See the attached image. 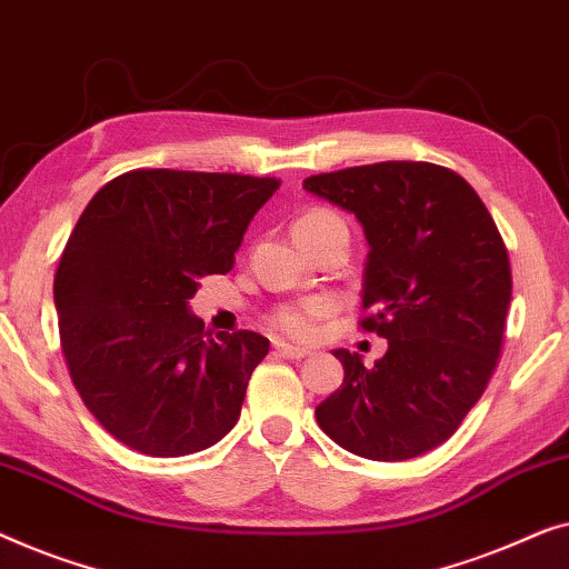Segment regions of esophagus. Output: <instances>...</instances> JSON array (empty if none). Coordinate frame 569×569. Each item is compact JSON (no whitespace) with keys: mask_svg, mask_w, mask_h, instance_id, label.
Returning a JSON list of instances; mask_svg holds the SVG:
<instances>
[{"mask_svg":"<svg viewBox=\"0 0 569 569\" xmlns=\"http://www.w3.org/2000/svg\"><path fill=\"white\" fill-rule=\"evenodd\" d=\"M276 353L278 356H283V358H291V361H301L303 356L309 353V350H303V348H296V346H288V342H276Z\"/></svg>","mask_w":569,"mask_h":569,"instance_id":"obj_1","label":"esophagus"}]
</instances>
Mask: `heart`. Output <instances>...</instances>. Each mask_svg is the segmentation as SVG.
I'll return each mask as SVG.
<instances>
[{"label":"heart","instance_id":"b5f03b06","mask_svg":"<svg viewBox=\"0 0 569 569\" xmlns=\"http://www.w3.org/2000/svg\"><path fill=\"white\" fill-rule=\"evenodd\" d=\"M332 227H346L338 213L327 211V208H309L307 213H301L293 223V234H309V231H322ZM335 309V303L325 296H315V299L299 301V303H286V307L276 309L270 315V325L278 332L288 335V338L307 340L317 332V322L325 319Z\"/></svg>","mask_w":569,"mask_h":569}]
</instances>
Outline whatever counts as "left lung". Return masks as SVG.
I'll use <instances>...</instances> for the list:
<instances>
[{
    "label": "left lung",
    "instance_id": "left-lung-1",
    "mask_svg": "<svg viewBox=\"0 0 569 569\" xmlns=\"http://www.w3.org/2000/svg\"><path fill=\"white\" fill-rule=\"evenodd\" d=\"M303 188L361 221L371 252L358 325L389 342L371 368L335 350L346 376L317 407L319 428L363 459H415L456 433L498 366L513 291L506 242L441 164L348 167Z\"/></svg>",
    "mask_w": 569,
    "mask_h": 569
}]
</instances>
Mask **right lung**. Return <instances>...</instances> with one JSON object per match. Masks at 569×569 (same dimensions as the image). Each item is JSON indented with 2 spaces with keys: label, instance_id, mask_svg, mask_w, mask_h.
Listing matches in <instances>:
<instances>
[{
  "label": "right lung",
  "instance_id": "right-lung-1",
  "mask_svg": "<svg viewBox=\"0 0 569 569\" xmlns=\"http://www.w3.org/2000/svg\"><path fill=\"white\" fill-rule=\"evenodd\" d=\"M281 180L231 172L131 170L79 216L53 278L61 350L74 387L116 441L188 456L237 426L270 342L203 332L188 299L229 273L252 216Z\"/></svg>",
  "mask_w": 569,
  "mask_h": 569
}]
</instances>
